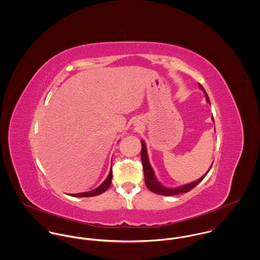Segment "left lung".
I'll return each instance as SVG.
<instances>
[{
  "mask_svg": "<svg viewBox=\"0 0 260 260\" xmlns=\"http://www.w3.org/2000/svg\"><path fill=\"white\" fill-rule=\"evenodd\" d=\"M199 87L202 89L204 93V96H205V100L208 104H210L209 102V99H208V95L205 91V89L203 88L201 84H199ZM212 120L214 121L213 119V116L211 117ZM142 143V152H141V157H142V162H143V168H144V181H145V184L147 186V188L151 191V192H154L156 194H161V196H167V197H171V196H176V194H180V193H185V192H188L189 190H191L194 186H197L202 179L206 176V174L208 173V172L210 171L212 165L210 166V168L208 169V171L206 173H204L202 175V177H200L199 179L192 181V182H189V183H186V184H182L180 186H177V187H168V186H165L162 183H160L155 174L153 172V169L151 168L150 166V162H149V159H148V155H147V149H146V144L144 143V141H141Z\"/></svg>",
  "mask_w": 260,
  "mask_h": 260,
  "instance_id": "obj_1",
  "label": "left lung"
}]
</instances>
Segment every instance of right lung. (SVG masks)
<instances>
[{
	"label": "right lung",
	"mask_w": 260,
	"mask_h": 260,
	"mask_svg": "<svg viewBox=\"0 0 260 260\" xmlns=\"http://www.w3.org/2000/svg\"><path fill=\"white\" fill-rule=\"evenodd\" d=\"M112 178H113V169L111 168L109 175L107 176V178L105 179V181L99 185L96 188L90 190V191H86V192H81V193H71V197H75V198H89V197H95L99 194H102L103 192H105L112 183Z\"/></svg>",
	"instance_id": "right-lung-1"
}]
</instances>
